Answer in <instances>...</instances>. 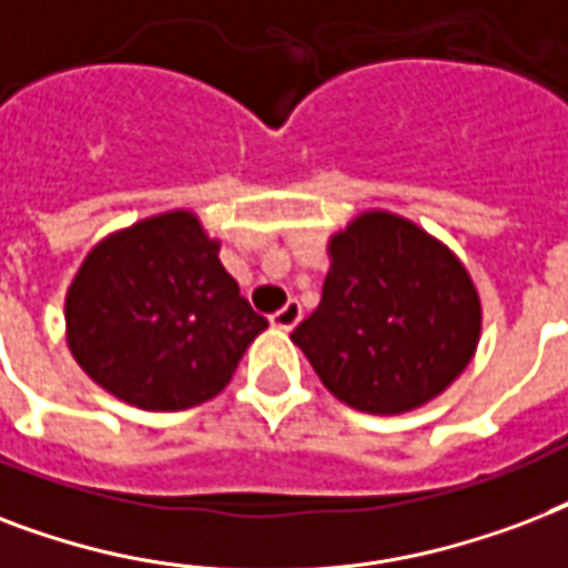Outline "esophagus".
<instances>
[{"label": "esophagus", "instance_id": "1", "mask_svg": "<svg viewBox=\"0 0 568 568\" xmlns=\"http://www.w3.org/2000/svg\"><path fill=\"white\" fill-rule=\"evenodd\" d=\"M298 320H302V305H298L296 298H290L287 305L272 314V325H275V328H281V332H290V328H296Z\"/></svg>", "mask_w": 568, "mask_h": 568}]
</instances>
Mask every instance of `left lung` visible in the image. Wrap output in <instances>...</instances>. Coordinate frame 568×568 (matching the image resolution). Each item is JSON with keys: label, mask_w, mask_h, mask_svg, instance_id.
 I'll use <instances>...</instances> for the list:
<instances>
[{"label": "left lung", "mask_w": 568, "mask_h": 568, "mask_svg": "<svg viewBox=\"0 0 568 568\" xmlns=\"http://www.w3.org/2000/svg\"><path fill=\"white\" fill-rule=\"evenodd\" d=\"M323 298L293 344L320 382L367 415H403L450 388L480 344V293L463 261L388 210L328 240Z\"/></svg>", "instance_id": "8db88e82"}]
</instances>
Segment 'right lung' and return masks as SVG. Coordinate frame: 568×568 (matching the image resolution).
I'll use <instances>...</instances> for the list:
<instances>
[{
  "label": "right lung",
  "instance_id": "1",
  "mask_svg": "<svg viewBox=\"0 0 568 568\" xmlns=\"http://www.w3.org/2000/svg\"><path fill=\"white\" fill-rule=\"evenodd\" d=\"M192 210L115 231L88 252L64 298L77 364L112 397L180 412L222 394L266 328Z\"/></svg>",
  "mask_w": 568,
  "mask_h": 568
}]
</instances>
